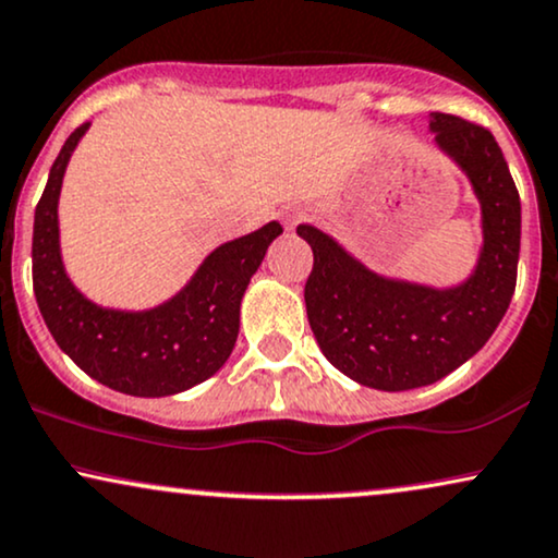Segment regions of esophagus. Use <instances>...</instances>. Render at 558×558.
<instances>
[{
  "mask_svg": "<svg viewBox=\"0 0 558 558\" xmlns=\"http://www.w3.org/2000/svg\"><path fill=\"white\" fill-rule=\"evenodd\" d=\"M307 219V211L300 209V206H290V209L281 211V222H284L287 230H294L300 222H305Z\"/></svg>",
  "mask_w": 558,
  "mask_h": 558,
  "instance_id": "34e87169",
  "label": "esophagus"
}]
</instances>
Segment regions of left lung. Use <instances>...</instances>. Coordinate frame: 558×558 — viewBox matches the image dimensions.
I'll return each mask as SVG.
<instances>
[{"label": "left lung", "mask_w": 558, "mask_h": 558, "mask_svg": "<svg viewBox=\"0 0 558 558\" xmlns=\"http://www.w3.org/2000/svg\"><path fill=\"white\" fill-rule=\"evenodd\" d=\"M429 129L481 204L484 247L463 284L435 290L385 279L318 227H298L313 247L305 305L320 352L352 380L393 393L442 380L469 362L497 331L518 281L520 194L497 140L450 113H432Z\"/></svg>", "instance_id": "left-lung-1"}]
</instances>
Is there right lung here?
Masks as SVG:
<instances>
[{
    "instance_id": "obj_1",
    "label": "right lung",
    "mask_w": 558,
    "mask_h": 558,
    "mask_svg": "<svg viewBox=\"0 0 558 558\" xmlns=\"http://www.w3.org/2000/svg\"><path fill=\"white\" fill-rule=\"evenodd\" d=\"M69 134L51 165L33 222V292L59 349L82 373L126 396H175L227 362L240 328V300L258 271L279 222L219 245L175 298L153 311L126 313L89 302L72 284L59 251V191L66 162L87 132Z\"/></svg>"
}]
</instances>
